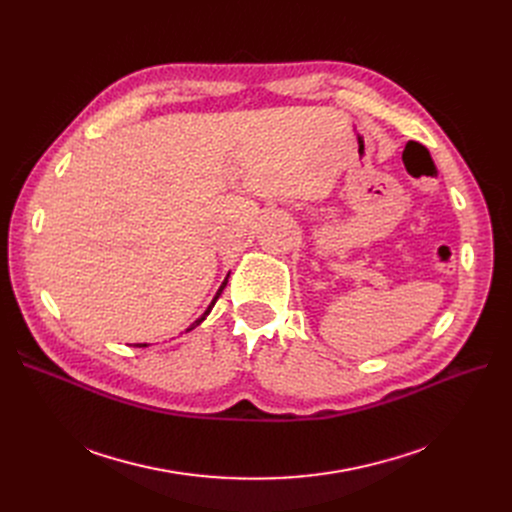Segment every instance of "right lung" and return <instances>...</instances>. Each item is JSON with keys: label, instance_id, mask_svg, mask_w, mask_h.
Segmentation results:
<instances>
[{"label": "right lung", "instance_id": "add662e5", "mask_svg": "<svg viewBox=\"0 0 512 512\" xmlns=\"http://www.w3.org/2000/svg\"><path fill=\"white\" fill-rule=\"evenodd\" d=\"M226 284H228V278H226V280H224V282H222V286H220V290H218V292H215V297H213V301H211V305H209V307H207V311H205V313H203V315H201V317H199V319H197V321H195V324H193V326H191V328H188V330H193V328H195V326H199V324H201V321H203V319H205V317H207V315H209V311H211V307H213V305H215V301H218V299H220V294H222V290H224V288H226ZM137 346H147V344H137Z\"/></svg>", "mask_w": 512, "mask_h": 512}]
</instances>
